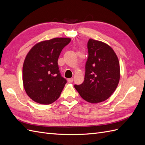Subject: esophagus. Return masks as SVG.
I'll list each match as a JSON object with an SVG mask.
<instances>
[{"label":"esophagus","mask_w":145,"mask_h":145,"mask_svg":"<svg viewBox=\"0 0 145 145\" xmlns=\"http://www.w3.org/2000/svg\"><path fill=\"white\" fill-rule=\"evenodd\" d=\"M68 83H71L73 82V78H69L68 79Z\"/></svg>","instance_id":"34e87169"}]
</instances>
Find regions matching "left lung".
<instances>
[{
  "instance_id": "8db88e82",
  "label": "left lung",
  "mask_w": 145,
  "mask_h": 145,
  "mask_svg": "<svg viewBox=\"0 0 145 145\" xmlns=\"http://www.w3.org/2000/svg\"><path fill=\"white\" fill-rule=\"evenodd\" d=\"M87 46L85 80L74 88L88 102L97 103L108 99L116 89L120 64L114 51L106 43L90 39Z\"/></svg>"
}]
</instances>
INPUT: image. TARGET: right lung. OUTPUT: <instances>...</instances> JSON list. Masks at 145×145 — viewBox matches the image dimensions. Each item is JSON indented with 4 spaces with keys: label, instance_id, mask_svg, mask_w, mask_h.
<instances>
[{
    "label": "right lung",
    "instance_id": "1",
    "mask_svg": "<svg viewBox=\"0 0 145 145\" xmlns=\"http://www.w3.org/2000/svg\"><path fill=\"white\" fill-rule=\"evenodd\" d=\"M70 38L58 37L39 42L28 52L23 65L22 80L27 95L43 105L53 103L60 97L67 80L61 76L58 59Z\"/></svg>",
    "mask_w": 145,
    "mask_h": 145
}]
</instances>
